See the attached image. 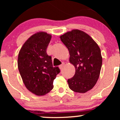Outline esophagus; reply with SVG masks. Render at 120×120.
<instances>
[{
	"mask_svg": "<svg viewBox=\"0 0 120 120\" xmlns=\"http://www.w3.org/2000/svg\"><path fill=\"white\" fill-rule=\"evenodd\" d=\"M64 63H62L61 65H59V68H60V69H62L63 68V67H64Z\"/></svg>",
	"mask_w": 120,
	"mask_h": 120,
	"instance_id": "1",
	"label": "esophagus"
}]
</instances>
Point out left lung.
<instances>
[{
	"instance_id": "left-lung-1",
	"label": "left lung",
	"mask_w": 120,
	"mask_h": 120,
	"mask_svg": "<svg viewBox=\"0 0 120 120\" xmlns=\"http://www.w3.org/2000/svg\"><path fill=\"white\" fill-rule=\"evenodd\" d=\"M60 39L68 49L69 61L75 69L74 76L68 79L69 87L76 93H86L99 77L102 65L99 47L90 35L77 29L62 35Z\"/></svg>"
}]
</instances>
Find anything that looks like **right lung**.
<instances>
[{
	"label": "right lung",
	"mask_w": 120,
	"mask_h": 120,
	"mask_svg": "<svg viewBox=\"0 0 120 120\" xmlns=\"http://www.w3.org/2000/svg\"><path fill=\"white\" fill-rule=\"evenodd\" d=\"M51 39L47 33L34 34L25 42L18 56V68L26 87L38 96L53 89V80L60 71L58 67H53L51 56L47 53Z\"/></svg>",
	"instance_id": "obj_1"
}]
</instances>
